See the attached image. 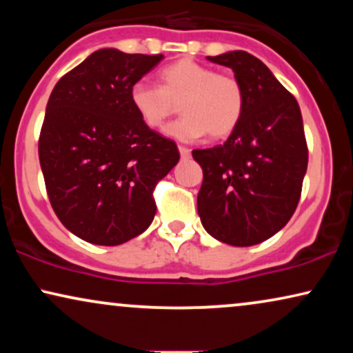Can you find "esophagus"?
<instances>
[{"mask_svg":"<svg viewBox=\"0 0 353 353\" xmlns=\"http://www.w3.org/2000/svg\"><path fill=\"white\" fill-rule=\"evenodd\" d=\"M178 151H180L183 159H190L191 151H190V149H188V148H185V146H178Z\"/></svg>","mask_w":353,"mask_h":353,"instance_id":"esophagus-1","label":"esophagus"}]
</instances>
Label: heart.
<instances>
[{
  "mask_svg": "<svg viewBox=\"0 0 353 353\" xmlns=\"http://www.w3.org/2000/svg\"><path fill=\"white\" fill-rule=\"evenodd\" d=\"M159 79L162 86L138 80L130 88V103L146 127L161 130L180 104L185 115L165 128L168 137L194 141L209 133L210 138L221 139L238 128L245 93L236 77L185 57L163 67Z\"/></svg>",
  "mask_w": 353,
  "mask_h": 353,
  "instance_id": "obj_1",
  "label": "heart"
}]
</instances>
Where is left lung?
I'll use <instances>...</instances> for the list:
<instances>
[{"label":"left lung","mask_w":353,"mask_h":353,"mask_svg":"<svg viewBox=\"0 0 353 353\" xmlns=\"http://www.w3.org/2000/svg\"><path fill=\"white\" fill-rule=\"evenodd\" d=\"M207 59L234 72L245 108L223 144L192 151L204 173L197 214L215 239L248 248L276 234L296 212L308 163L302 114L255 56L230 51Z\"/></svg>","instance_id":"1"}]
</instances>
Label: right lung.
<instances>
[{
  "label": "right lung",
  "mask_w": 353,
  "mask_h": 353,
  "mask_svg": "<svg viewBox=\"0 0 353 353\" xmlns=\"http://www.w3.org/2000/svg\"><path fill=\"white\" fill-rule=\"evenodd\" d=\"M163 59L94 51L57 81L38 156L57 219L86 243L119 245L156 215L154 188L180 161L175 141L146 127L130 88Z\"/></svg>",
  "instance_id": "right-lung-1"
}]
</instances>
